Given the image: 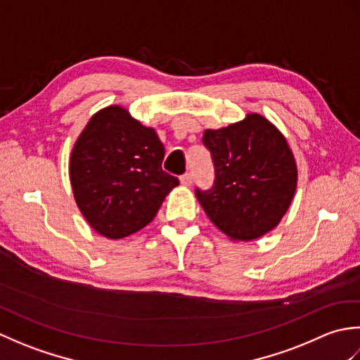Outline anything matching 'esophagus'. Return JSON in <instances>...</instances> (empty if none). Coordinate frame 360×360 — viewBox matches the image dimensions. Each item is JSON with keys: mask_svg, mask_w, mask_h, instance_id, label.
I'll list each match as a JSON object with an SVG mask.
<instances>
[{"mask_svg": "<svg viewBox=\"0 0 360 360\" xmlns=\"http://www.w3.org/2000/svg\"><path fill=\"white\" fill-rule=\"evenodd\" d=\"M192 182H193V176H192V173H184L181 176V184L182 186H192Z\"/></svg>", "mask_w": 360, "mask_h": 360, "instance_id": "1", "label": "esophagus"}]
</instances>
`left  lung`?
<instances>
[{
    "label": "left lung",
    "mask_w": 360,
    "mask_h": 360,
    "mask_svg": "<svg viewBox=\"0 0 360 360\" xmlns=\"http://www.w3.org/2000/svg\"><path fill=\"white\" fill-rule=\"evenodd\" d=\"M215 179L196 188L210 221L232 240L250 241L271 232L289 209L297 165L288 142L259 114L219 129H205Z\"/></svg>",
    "instance_id": "left-lung-1"
}]
</instances>
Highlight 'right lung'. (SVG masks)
Masks as SVG:
<instances>
[{"instance_id": "obj_1", "label": "right lung", "mask_w": 360, "mask_h": 360, "mask_svg": "<svg viewBox=\"0 0 360 360\" xmlns=\"http://www.w3.org/2000/svg\"><path fill=\"white\" fill-rule=\"evenodd\" d=\"M165 148L153 128L120 106L94 114L71 153L75 202L96 232L119 240L156 217L179 184L162 170Z\"/></svg>"}]
</instances>
